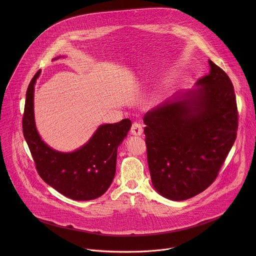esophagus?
I'll return each mask as SVG.
<instances>
[{"label": "esophagus", "instance_id": "1", "mask_svg": "<svg viewBox=\"0 0 256 256\" xmlns=\"http://www.w3.org/2000/svg\"><path fill=\"white\" fill-rule=\"evenodd\" d=\"M130 132L134 136H141L143 133V126L140 123H133Z\"/></svg>", "mask_w": 256, "mask_h": 256}]
</instances>
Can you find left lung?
<instances>
[{"mask_svg":"<svg viewBox=\"0 0 256 256\" xmlns=\"http://www.w3.org/2000/svg\"><path fill=\"white\" fill-rule=\"evenodd\" d=\"M196 88L176 94L144 116L152 182L164 197L182 201L217 178L236 138L238 114L234 86L219 66Z\"/></svg>","mask_w":256,"mask_h":256,"instance_id":"left-lung-1","label":"left lung"}]
</instances>
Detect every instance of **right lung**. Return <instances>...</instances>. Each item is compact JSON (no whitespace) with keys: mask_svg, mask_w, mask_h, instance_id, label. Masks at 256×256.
<instances>
[{"mask_svg":"<svg viewBox=\"0 0 256 256\" xmlns=\"http://www.w3.org/2000/svg\"><path fill=\"white\" fill-rule=\"evenodd\" d=\"M40 70L30 80L22 117V132L40 178L64 196L76 201L96 199L108 189L116 172L117 148L131 128L130 119L100 125L86 144L61 152L40 138L34 112V92Z\"/></svg>","mask_w":256,"mask_h":256,"instance_id":"add662e5","label":"right lung"}]
</instances>
